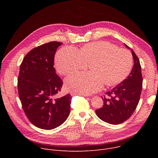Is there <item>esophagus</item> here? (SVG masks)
Here are the masks:
<instances>
[{
  "mask_svg": "<svg viewBox=\"0 0 158 158\" xmlns=\"http://www.w3.org/2000/svg\"><path fill=\"white\" fill-rule=\"evenodd\" d=\"M70 94L72 96H76V95H78L77 94L75 93H73V92H71L70 93ZM84 96H87V95H85V94H82Z\"/></svg>",
  "mask_w": 158,
  "mask_h": 158,
  "instance_id": "obj_1",
  "label": "esophagus"
}]
</instances>
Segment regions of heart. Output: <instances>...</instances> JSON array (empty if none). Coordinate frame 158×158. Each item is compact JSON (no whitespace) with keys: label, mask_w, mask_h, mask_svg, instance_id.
<instances>
[{"label":"heart","mask_w":158,"mask_h":158,"mask_svg":"<svg viewBox=\"0 0 158 158\" xmlns=\"http://www.w3.org/2000/svg\"><path fill=\"white\" fill-rule=\"evenodd\" d=\"M89 63V72L67 77L65 86L77 94H90L102 88L103 84L114 86L129 74L133 65L132 54L107 41L87 44L79 51L72 46L60 49L55 57V67L60 75L73 73Z\"/></svg>","instance_id":"heart-1"}]
</instances>
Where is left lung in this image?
Here are the masks:
<instances>
[{
  "label": "left lung",
  "mask_w": 158,
  "mask_h": 158,
  "mask_svg": "<svg viewBox=\"0 0 158 158\" xmlns=\"http://www.w3.org/2000/svg\"><path fill=\"white\" fill-rule=\"evenodd\" d=\"M126 47L130 49L126 44ZM134 60L133 68L122 82L102 97L104 105L96 109L97 116L103 121L111 124H119L128 119L139 103L143 87V77L140 62L131 49Z\"/></svg>",
  "instance_id": "1"
}]
</instances>
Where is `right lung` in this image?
<instances>
[{
	"instance_id": "obj_1",
	"label": "right lung",
	"mask_w": 158,
	"mask_h": 158,
	"mask_svg": "<svg viewBox=\"0 0 158 158\" xmlns=\"http://www.w3.org/2000/svg\"><path fill=\"white\" fill-rule=\"evenodd\" d=\"M62 43L50 42L29 51L22 60L18 77V91L22 108L36 127L52 129L68 118L72 96L55 99L62 86L54 67V56Z\"/></svg>"
}]
</instances>
